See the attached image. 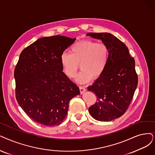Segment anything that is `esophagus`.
I'll return each mask as SVG.
<instances>
[{
    "label": "esophagus",
    "mask_w": 155,
    "mask_h": 155,
    "mask_svg": "<svg viewBox=\"0 0 155 155\" xmlns=\"http://www.w3.org/2000/svg\"><path fill=\"white\" fill-rule=\"evenodd\" d=\"M79 90H80V92H81V94H83V93H84L86 90V89L83 87V86H79Z\"/></svg>",
    "instance_id": "1"
}]
</instances>
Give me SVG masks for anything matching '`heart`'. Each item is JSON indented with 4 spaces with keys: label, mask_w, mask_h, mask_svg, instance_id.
Instances as JSON below:
<instances>
[{
    "label": "heart",
    "mask_w": 155,
    "mask_h": 155,
    "mask_svg": "<svg viewBox=\"0 0 155 155\" xmlns=\"http://www.w3.org/2000/svg\"><path fill=\"white\" fill-rule=\"evenodd\" d=\"M71 53L64 52L60 56V64L65 75L73 78L79 68L80 72L75 81L79 84H86L94 78H100L106 69L109 60V50L103 43H96L91 40H83L75 43Z\"/></svg>",
    "instance_id": "heart-1"
}]
</instances>
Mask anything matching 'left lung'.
<instances>
[{
  "label": "left lung",
  "instance_id": "left-lung-1",
  "mask_svg": "<svg viewBox=\"0 0 155 155\" xmlns=\"http://www.w3.org/2000/svg\"><path fill=\"white\" fill-rule=\"evenodd\" d=\"M86 35L101 40L109 50L106 70L88 87L97 96V101L88 111L97 121H112L126 112L137 88L138 78L135 60L126 45L113 34L88 33Z\"/></svg>",
  "mask_w": 155,
  "mask_h": 155
}]
</instances>
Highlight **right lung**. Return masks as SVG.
<instances>
[{"label":"right lung","instance_id":"right-lung-1","mask_svg":"<svg viewBox=\"0 0 155 155\" xmlns=\"http://www.w3.org/2000/svg\"><path fill=\"white\" fill-rule=\"evenodd\" d=\"M76 41L60 35L45 37L24 49L15 67L16 98L30 118L56 126L67 114L79 88L62 72L60 56Z\"/></svg>","mask_w":155,"mask_h":155}]
</instances>
